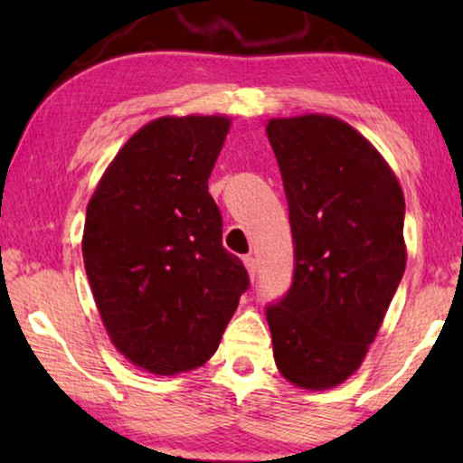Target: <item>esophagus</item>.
Segmentation results:
<instances>
[{
  "mask_svg": "<svg viewBox=\"0 0 463 463\" xmlns=\"http://www.w3.org/2000/svg\"><path fill=\"white\" fill-rule=\"evenodd\" d=\"M244 265H246V269H249L250 280H255V276H257V259L252 257V255H246L244 257Z\"/></svg>",
  "mask_w": 463,
  "mask_h": 463,
  "instance_id": "esophagus-1",
  "label": "esophagus"
}]
</instances>
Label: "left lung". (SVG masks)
<instances>
[{"label":"left lung","mask_w":463,"mask_h":463,"mask_svg":"<svg viewBox=\"0 0 463 463\" xmlns=\"http://www.w3.org/2000/svg\"><path fill=\"white\" fill-rule=\"evenodd\" d=\"M295 244L293 282L265 316L278 369L326 390L363 363L402 280L404 195L383 157L328 116L271 119Z\"/></svg>","instance_id":"8db88e82"}]
</instances>
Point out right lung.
I'll return each instance as SVG.
<instances>
[{
	"mask_svg": "<svg viewBox=\"0 0 463 463\" xmlns=\"http://www.w3.org/2000/svg\"><path fill=\"white\" fill-rule=\"evenodd\" d=\"M227 130L223 116L154 119L86 208L81 252L100 318L113 345L156 375L204 364L250 287L208 194Z\"/></svg>",
	"mask_w": 463,
	"mask_h": 463,
	"instance_id": "right-lung-1",
	"label": "right lung"
}]
</instances>
